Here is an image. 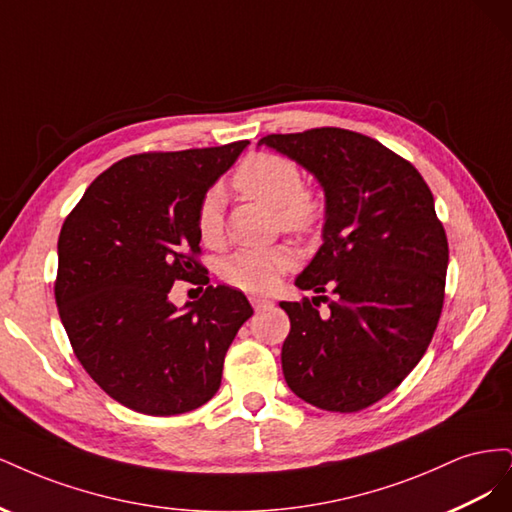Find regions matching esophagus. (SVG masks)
<instances>
[{
    "instance_id": "esophagus-1",
    "label": "esophagus",
    "mask_w": 512,
    "mask_h": 512,
    "mask_svg": "<svg viewBox=\"0 0 512 512\" xmlns=\"http://www.w3.org/2000/svg\"><path fill=\"white\" fill-rule=\"evenodd\" d=\"M250 303L254 305V309H262V307H269L273 301L267 299V297H256V294H254V297H250Z\"/></svg>"
}]
</instances>
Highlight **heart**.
<instances>
[{"instance_id":"obj_1","label":"heart","mask_w":512,"mask_h":512,"mask_svg":"<svg viewBox=\"0 0 512 512\" xmlns=\"http://www.w3.org/2000/svg\"><path fill=\"white\" fill-rule=\"evenodd\" d=\"M232 188L241 196L275 209L280 228L288 232H309L320 222V200L303 188V175L292 160L277 153H254L237 173ZM196 228L203 243L213 245L222 237V194L211 190L200 200L196 211ZM294 265L288 247L271 250H241L222 265V277L247 292H267L277 286L280 277Z\"/></svg>"}]
</instances>
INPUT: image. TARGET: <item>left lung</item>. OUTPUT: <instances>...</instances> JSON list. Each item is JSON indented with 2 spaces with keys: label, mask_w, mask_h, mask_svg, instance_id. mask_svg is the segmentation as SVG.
<instances>
[{
  "label": "left lung",
  "mask_w": 512,
  "mask_h": 512,
  "mask_svg": "<svg viewBox=\"0 0 512 512\" xmlns=\"http://www.w3.org/2000/svg\"><path fill=\"white\" fill-rule=\"evenodd\" d=\"M265 145L312 173L324 192L322 245L282 301L290 391L331 412H356L397 389L431 342L444 303L446 232L418 170L374 138L342 128L269 134ZM334 294L320 317L321 292Z\"/></svg>",
  "instance_id": "1"
}]
</instances>
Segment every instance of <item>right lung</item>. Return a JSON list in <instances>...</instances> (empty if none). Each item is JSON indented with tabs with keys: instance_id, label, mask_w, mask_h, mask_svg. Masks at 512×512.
<instances>
[{
	"instance_id": "right-lung-1",
	"label": "right lung",
	"mask_w": 512,
	"mask_h": 512,
	"mask_svg": "<svg viewBox=\"0 0 512 512\" xmlns=\"http://www.w3.org/2000/svg\"><path fill=\"white\" fill-rule=\"evenodd\" d=\"M247 141L119 160L89 185L57 241L55 301L76 359L104 393L151 416L218 393L224 356L254 314L245 294L209 286L181 309L168 292L203 273L196 211ZM203 282L198 275L194 284Z\"/></svg>"
}]
</instances>
